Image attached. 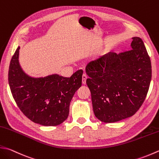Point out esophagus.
Segmentation results:
<instances>
[{
	"label": "esophagus",
	"instance_id": "34e87169",
	"mask_svg": "<svg viewBox=\"0 0 159 159\" xmlns=\"http://www.w3.org/2000/svg\"><path fill=\"white\" fill-rule=\"evenodd\" d=\"M87 79H88V76H87V75H86L85 74H84L83 75V76H82V83L84 84V85H85V84H86V80H87Z\"/></svg>",
	"mask_w": 159,
	"mask_h": 159
}]
</instances>
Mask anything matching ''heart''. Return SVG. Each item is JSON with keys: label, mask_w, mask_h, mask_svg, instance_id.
Listing matches in <instances>:
<instances>
[{"label": "heart", "mask_w": 159, "mask_h": 159, "mask_svg": "<svg viewBox=\"0 0 159 159\" xmlns=\"http://www.w3.org/2000/svg\"><path fill=\"white\" fill-rule=\"evenodd\" d=\"M107 52V48H102L101 49V51L100 52V54L101 55H104V54H106Z\"/></svg>", "instance_id": "obj_1"}]
</instances>
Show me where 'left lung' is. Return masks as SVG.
I'll use <instances>...</instances> for the list:
<instances>
[{
    "label": "left lung",
    "instance_id": "left-lung-1",
    "mask_svg": "<svg viewBox=\"0 0 159 159\" xmlns=\"http://www.w3.org/2000/svg\"><path fill=\"white\" fill-rule=\"evenodd\" d=\"M132 39L131 50L119 54L110 52L86 67L93 110L102 122L132 116L147 96L152 79L150 58L142 39Z\"/></svg>",
    "mask_w": 159,
    "mask_h": 159
}]
</instances>
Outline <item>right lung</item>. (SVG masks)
Returning a JSON list of instances; mask_svg holds the SVG:
<instances>
[{
  "mask_svg": "<svg viewBox=\"0 0 159 159\" xmlns=\"http://www.w3.org/2000/svg\"><path fill=\"white\" fill-rule=\"evenodd\" d=\"M18 46L10 62L8 74L12 96L22 112L35 123L44 126L60 125L67 119L73 96L82 84L83 70L70 78L53 74L32 77L19 63Z\"/></svg>",
  "mask_w": 159,
  "mask_h": 159,
  "instance_id": "right-lung-1",
  "label": "right lung"
}]
</instances>
